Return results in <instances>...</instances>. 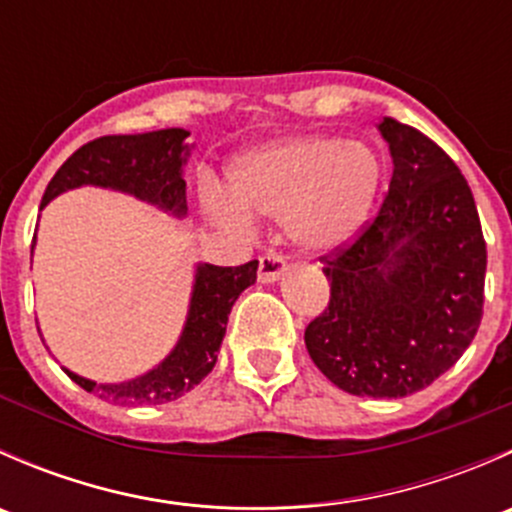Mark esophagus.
<instances>
[{"label":"esophagus","instance_id":"34e87169","mask_svg":"<svg viewBox=\"0 0 512 512\" xmlns=\"http://www.w3.org/2000/svg\"><path fill=\"white\" fill-rule=\"evenodd\" d=\"M285 270H287V260L285 255L277 250L265 252V255L260 257V262H257V277H260V282H277L282 275H285Z\"/></svg>","mask_w":512,"mask_h":512}]
</instances>
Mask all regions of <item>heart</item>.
I'll use <instances>...</instances> for the list:
<instances>
[{"instance_id": "1", "label": "heart", "mask_w": 512, "mask_h": 512, "mask_svg": "<svg viewBox=\"0 0 512 512\" xmlns=\"http://www.w3.org/2000/svg\"><path fill=\"white\" fill-rule=\"evenodd\" d=\"M381 160L366 143L339 136H294L242 156L232 168V201L208 193L220 225H250V215L285 220L287 232L309 252H329L359 232L379 193Z\"/></svg>"}]
</instances>
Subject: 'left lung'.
<instances>
[{"label": "left lung", "instance_id": "1", "mask_svg": "<svg viewBox=\"0 0 512 512\" xmlns=\"http://www.w3.org/2000/svg\"><path fill=\"white\" fill-rule=\"evenodd\" d=\"M394 158L379 213L322 255L329 304L304 329L317 369L354 396L401 399L451 369L483 317L485 240L441 146L384 116Z\"/></svg>", "mask_w": 512, "mask_h": 512}]
</instances>
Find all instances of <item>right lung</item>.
Returning a JSON list of instances; mask_svg holds the SVG:
<instances>
[{
  "label": "right lung",
  "mask_w": 512,
  "mask_h": 512,
  "mask_svg": "<svg viewBox=\"0 0 512 512\" xmlns=\"http://www.w3.org/2000/svg\"><path fill=\"white\" fill-rule=\"evenodd\" d=\"M183 128L138 133V136H101L84 143L66 158L46 185L41 208L59 193L79 185L123 190L146 203L185 215L183 163L188 156ZM257 280V260L240 267L200 265L195 272L188 322L178 344L163 364L148 374L123 384H96V381L66 371L71 381L84 391H94L98 399L121 406H156L180 399L213 371L220 342L225 337L227 314L232 304Z\"/></svg>",
  "instance_id": "add662e5"
}]
</instances>
